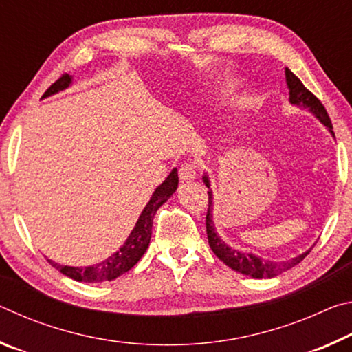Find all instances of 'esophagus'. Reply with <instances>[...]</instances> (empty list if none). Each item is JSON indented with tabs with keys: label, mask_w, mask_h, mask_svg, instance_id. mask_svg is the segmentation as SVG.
Listing matches in <instances>:
<instances>
[{
	"label": "esophagus",
	"mask_w": 352,
	"mask_h": 352,
	"mask_svg": "<svg viewBox=\"0 0 352 352\" xmlns=\"http://www.w3.org/2000/svg\"><path fill=\"white\" fill-rule=\"evenodd\" d=\"M195 175H197V166L194 163L183 164L180 170H178V177H180L182 182H192Z\"/></svg>",
	"instance_id": "esophagus-1"
}]
</instances>
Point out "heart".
Masks as SVG:
<instances>
[{
  "label": "heart",
  "mask_w": 352,
  "mask_h": 352,
  "mask_svg": "<svg viewBox=\"0 0 352 352\" xmlns=\"http://www.w3.org/2000/svg\"><path fill=\"white\" fill-rule=\"evenodd\" d=\"M233 87H234V82H225L222 87L219 88V91H216V96H219V98H222V96H225V94H228L231 90H233Z\"/></svg>",
  "instance_id": "1"
}]
</instances>
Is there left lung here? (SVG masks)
I'll return each instance as SVG.
<instances>
[{"label": "left lung", "mask_w": 352, "mask_h": 352, "mask_svg": "<svg viewBox=\"0 0 352 352\" xmlns=\"http://www.w3.org/2000/svg\"><path fill=\"white\" fill-rule=\"evenodd\" d=\"M285 82H287L289 87V100L290 104L302 107V109H307L311 113H314L315 118L323 124V126L329 130L333 136L332 132V122L329 119V115H327L326 109L323 104L320 102L318 98L312 94L307 88L302 85V82L298 79V77L292 73L289 68H285ZM204 183L206 184V188H210V178L208 175H204ZM208 212H206V234H208V242H210V247L214 252V254L217 258L236 272L242 273V275L252 276V278H273L283 273L285 270L292 269L296 264L306 258L311 250H307L306 253H301L300 256H295L289 261H281V262H273V261H267L262 259L261 256H256L253 253H243L239 252V250L231 248L228 243H225L223 239H220V236L217 234L216 226H214L212 222V190H208Z\"/></svg>", "instance_id": "8db88e82"}]
</instances>
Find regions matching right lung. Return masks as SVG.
<instances>
[{"instance_id":"1","label":"right lung","mask_w":352,"mask_h":352,"mask_svg":"<svg viewBox=\"0 0 352 352\" xmlns=\"http://www.w3.org/2000/svg\"><path fill=\"white\" fill-rule=\"evenodd\" d=\"M71 79H73V77L63 74L60 79H57L50 88H47L43 98H47L51 96V94H56L65 90V88H68L71 85ZM177 186L178 174L177 169H172L169 177L155 189V192L152 194V197L148 200L144 210H142L138 222H136L132 233L127 237V241L124 242V245L119 248L115 254H111L110 258H107L105 261L99 262V264H94L90 267H69L56 264V262H52L51 259L47 261L51 262L52 267H56L58 272L63 273V275H67L68 278L79 283L113 281V279H116L118 276L124 275V273L132 269L136 262L142 258V254L146 253L148 243H151L155 212H157L158 208L162 206L164 201H168L170 195L175 192Z\"/></svg>"}]
</instances>
